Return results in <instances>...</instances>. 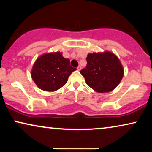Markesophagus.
<instances>
[{"instance_id":"obj_1","label":"esophagus","mask_w":152,"mask_h":152,"mask_svg":"<svg viewBox=\"0 0 152 152\" xmlns=\"http://www.w3.org/2000/svg\"><path fill=\"white\" fill-rule=\"evenodd\" d=\"M81 68H82V67H81V66H79L77 68V69L78 70H80Z\"/></svg>"}]
</instances>
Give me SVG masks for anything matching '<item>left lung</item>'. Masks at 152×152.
I'll return each instance as SVG.
<instances>
[{
	"instance_id": "8db88e82",
	"label": "left lung",
	"mask_w": 152,
	"mask_h": 152,
	"mask_svg": "<svg viewBox=\"0 0 152 152\" xmlns=\"http://www.w3.org/2000/svg\"><path fill=\"white\" fill-rule=\"evenodd\" d=\"M87 65L80 73L88 86L98 93H109L120 84L124 69L117 56L111 52L88 54Z\"/></svg>"
}]
</instances>
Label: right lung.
<instances>
[{
    "mask_svg": "<svg viewBox=\"0 0 152 152\" xmlns=\"http://www.w3.org/2000/svg\"><path fill=\"white\" fill-rule=\"evenodd\" d=\"M76 68L70 65L59 52L41 55L33 65L31 76L37 86L45 91H55L67 82L70 75Z\"/></svg>",
    "mask_w": 152,
    "mask_h": 152,
    "instance_id": "add662e5",
    "label": "right lung"
}]
</instances>
